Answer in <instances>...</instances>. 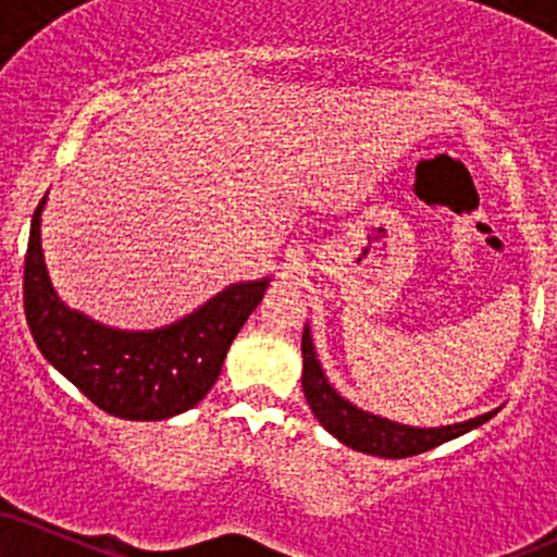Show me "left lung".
Returning <instances> with one entry per match:
<instances>
[{"mask_svg": "<svg viewBox=\"0 0 557 557\" xmlns=\"http://www.w3.org/2000/svg\"><path fill=\"white\" fill-rule=\"evenodd\" d=\"M300 350H304V376H300V385H304V395L311 413H314L319 424H322L332 437H337L343 445L354 447V450L369 453V456H419V453L432 450V447L443 445L447 440H456L466 432L476 430L479 424H484V421H490L497 413L490 411L484 413V417L463 421V424L437 426V430H419V426L395 424V421L380 419L374 417V413H367L361 411V408L350 406L348 400L341 398V395L332 389L327 376H324L322 367H319L317 361L309 327L304 330V337H300Z\"/></svg>", "mask_w": 557, "mask_h": 557, "instance_id": "8db88e82", "label": "left lung"}]
</instances>
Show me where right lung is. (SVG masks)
<instances>
[{"mask_svg":"<svg viewBox=\"0 0 557 557\" xmlns=\"http://www.w3.org/2000/svg\"><path fill=\"white\" fill-rule=\"evenodd\" d=\"M41 207L30 220L23 304L38 350L94 406L131 421H159L194 408L222 372L230 343L257 309L267 280L222 290L190 317L154 332H123L70 311L49 283Z\"/></svg>","mask_w":557,"mask_h":557,"instance_id":"obj_1","label":"right lung"}]
</instances>
